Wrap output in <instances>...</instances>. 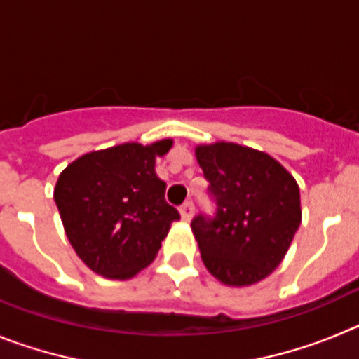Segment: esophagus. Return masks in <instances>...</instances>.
Instances as JSON below:
<instances>
[{"mask_svg":"<svg viewBox=\"0 0 359 359\" xmlns=\"http://www.w3.org/2000/svg\"><path fill=\"white\" fill-rule=\"evenodd\" d=\"M180 214H182L183 221H185V223H189L190 219H192V215H194V203L187 201L185 205H182V208H180Z\"/></svg>","mask_w":359,"mask_h":359,"instance_id":"34e87169","label":"esophagus"}]
</instances>
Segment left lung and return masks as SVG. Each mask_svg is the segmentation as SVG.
Returning a JSON list of instances; mask_svg holds the SVG:
<instances>
[{
	"label": "left lung",
	"mask_w": 359,
	"mask_h": 359,
	"mask_svg": "<svg viewBox=\"0 0 359 359\" xmlns=\"http://www.w3.org/2000/svg\"><path fill=\"white\" fill-rule=\"evenodd\" d=\"M194 152L217 201L215 219L190 224L203 264L224 286H253L284 261L302 223L297 180L268 152L233 142Z\"/></svg>",
	"instance_id": "left-lung-1"
}]
</instances>
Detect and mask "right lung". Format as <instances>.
Returning a JSON list of instances; mask_svg holds the SVG:
<instances>
[{"mask_svg":"<svg viewBox=\"0 0 359 359\" xmlns=\"http://www.w3.org/2000/svg\"><path fill=\"white\" fill-rule=\"evenodd\" d=\"M172 138L142 145L128 142L82 154L55 183L53 199L65 233L97 275L128 280L147 268L180 212L165 201L156 158Z\"/></svg>","mask_w":359,"mask_h":359,"instance_id":"obj_1","label":"right lung"}]
</instances>
